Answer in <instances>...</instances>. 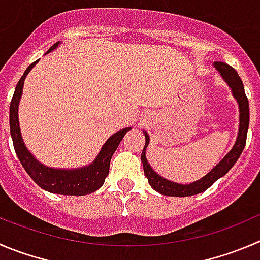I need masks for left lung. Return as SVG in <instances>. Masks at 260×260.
<instances>
[{"instance_id":"obj_1","label":"left lung","mask_w":260,"mask_h":260,"mask_svg":"<svg viewBox=\"0 0 260 260\" xmlns=\"http://www.w3.org/2000/svg\"><path fill=\"white\" fill-rule=\"evenodd\" d=\"M213 68L216 69L224 80V83L231 88L232 95L236 100L237 105H239V133H237L236 142H235L234 147L231 148L229 153L224 155L221 159V162L217 163L213 169L202 179L197 180V181L191 182V184H177V182L170 181V180L165 179L160 175H158L154 170L150 167L148 163L147 155H145V150H147L148 144H149V135L147 132H143L145 135V145L144 149L142 152V162L143 169H144V175L147 176L148 182L150 186L162 195H167V197H191V195L199 194V192L206 191L208 187H211L214 182L222 176L227 174L230 170L232 169V166L236 163L239 157L243 153L244 147L246 143V134H248L249 128V101L246 98L245 90H244L243 80L240 79L239 74L236 73L234 68L224 62H214Z\"/></svg>"}]
</instances>
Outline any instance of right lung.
Instances as JSON below:
<instances>
[{
    "instance_id": "obj_1",
    "label": "right lung",
    "mask_w": 260,
    "mask_h": 260,
    "mask_svg": "<svg viewBox=\"0 0 260 260\" xmlns=\"http://www.w3.org/2000/svg\"><path fill=\"white\" fill-rule=\"evenodd\" d=\"M58 46H60V42L54 43L47 51V53L56 49ZM38 61L31 63L26 69L25 73L23 74L19 83L16 84L15 93L12 95L11 103H10V133H11L15 152H16L17 158L23 165L26 174L31 177V180L37 185H39L46 191L60 195H76V197L91 194V192L97 191L105 184V179L110 172L111 158H112L115 150L117 149L122 138L125 137L128 130H132V127L122 128L116 134H113L112 137L108 138L107 142L101 148L95 159L90 165L84 166V167L73 170L52 169V167H48V166L39 162L29 152L25 143H24L23 137H21L20 125H19V112H17L21 94H23L24 80Z\"/></svg>"
}]
</instances>
